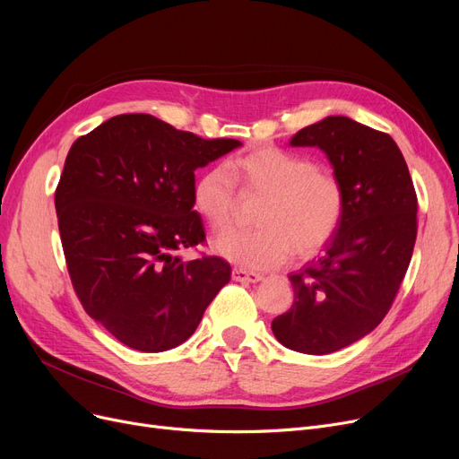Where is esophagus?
I'll use <instances>...</instances> for the list:
<instances>
[{"instance_id":"1","label":"esophagus","mask_w":459,"mask_h":459,"mask_svg":"<svg viewBox=\"0 0 459 459\" xmlns=\"http://www.w3.org/2000/svg\"><path fill=\"white\" fill-rule=\"evenodd\" d=\"M232 279L238 282H258L264 279V275L256 273V272H249L244 268H234L232 270Z\"/></svg>"}]
</instances>
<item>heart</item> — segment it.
<instances>
[{
  "mask_svg": "<svg viewBox=\"0 0 459 459\" xmlns=\"http://www.w3.org/2000/svg\"><path fill=\"white\" fill-rule=\"evenodd\" d=\"M238 191L260 197L253 220L258 227L234 230L215 242L217 253L247 268H272L294 253L308 258L339 232L346 213V189L329 169L275 144L234 156L227 171L206 169L193 184L191 201L213 232L234 223Z\"/></svg>",
  "mask_w": 459,
  "mask_h": 459,
  "instance_id": "1",
  "label": "heart"
}]
</instances>
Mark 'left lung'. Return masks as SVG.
Listing matches in <instances>:
<instances>
[{"label": "left lung", "mask_w": 459, "mask_h": 459, "mask_svg": "<svg viewBox=\"0 0 459 459\" xmlns=\"http://www.w3.org/2000/svg\"><path fill=\"white\" fill-rule=\"evenodd\" d=\"M290 144L320 147L346 189L339 232L322 256L288 277L294 303L272 322L282 346L324 355L387 316L415 247L417 193L394 139L348 117L310 125Z\"/></svg>", "instance_id": "8db88e82"}]
</instances>
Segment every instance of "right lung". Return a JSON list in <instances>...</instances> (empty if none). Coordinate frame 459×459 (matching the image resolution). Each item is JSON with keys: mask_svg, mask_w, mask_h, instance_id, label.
Returning a JSON list of instances; mask_svg holds the SVG:
<instances>
[{"mask_svg": "<svg viewBox=\"0 0 459 459\" xmlns=\"http://www.w3.org/2000/svg\"><path fill=\"white\" fill-rule=\"evenodd\" d=\"M147 113L117 115L72 144L56 189L63 253L87 315L139 351L187 341L230 281V264L178 251L203 246L195 169L239 147Z\"/></svg>", "mask_w": 459, "mask_h": 459, "instance_id": "add662e5", "label": "right lung"}]
</instances>
